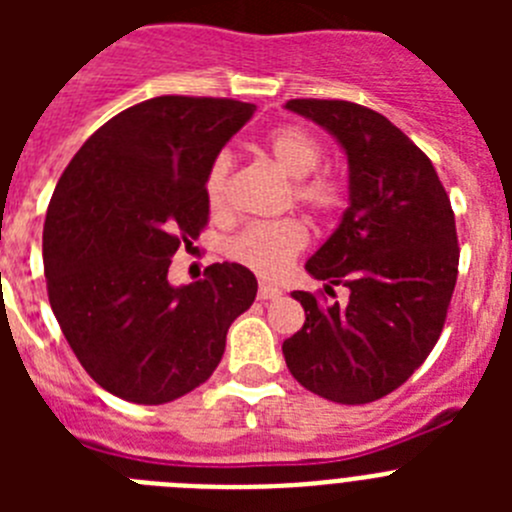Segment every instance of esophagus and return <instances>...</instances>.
I'll return each instance as SVG.
<instances>
[{
  "instance_id": "34e87169",
  "label": "esophagus",
  "mask_w": 512,
  "mask_h": 512,
  "mask_svg": "<svg viewBox=\"0 0 512 512\" xmlns=\"http://www.w3.org/2000/svg\"><path fill=\"white\" fill-rule=\"evenodd\" d=\"M279 295H282V292H279V287H274V284H259V300H277Z\"/></svg>"
}]
</instances>
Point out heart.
<instances>
[{
	"label": "heart",
	"instance_id": "b5f03b06",
	"mask_svg": "<svg viewBox=\"0 0 512 512\" xmlns=\"http://www.w3.org/2000/svg\"><path fill=\"white\" fill-rule=\"evenodd\" d=\"M271 156L279 169L295 182V200L310 207L318 215H328L343 202V187L330 174H315L323 161V146L312 133L297 125H284L266 138ZM230 171H233V156L228 151L217 153L212 158L205 176L207 205L215 212L225 210L228 205ZM307 230L295 217L271 220V223H253L233 235L228 241V256L238 264L248 266L261 277H274L297 253L305 248Z\"/></svg>",
	"mask_w": 512,
	"mask_h": 512
}]
</instances>
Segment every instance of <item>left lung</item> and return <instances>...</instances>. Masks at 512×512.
<instances>
[{
  "label": "left lung",
  "instance_id": "obj_1",
  "mask_svg": "<svg viewBox=\"0 0 512 512\" xmlns=\"http://www.w3.org/2000/svg\"><path fill=\"white\" fill-rule=\"evenodd\" d=\"M348 161V207L307 259L310 277L348 287V300L292 292L305 325L282 346L305 390L341 405L390 395L428 359L459 269L449 194L431 158L379 112L343 99H289Z\"/></svg>",
  "mask_w": 512,
  "mask_h": 512
}]
</instances>
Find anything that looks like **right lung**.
Returning a JSON list of instances; mask_svg holds the SVG:
<instances>
[{
	"label": "right lung",
	"instance_id": "1",
	"mask_svg": "<svg viewBox=\"0 0 512 512\" xmlns=\"http://www.w3.org/2000/svg\"><path fill=\"white\" fill-rule=\"evenodd\" d=\"M253 104L153 97L104 122L58 179L43 228L48 300L89 377L138 405H164L210 379L228 328L256 300L241 264L174 287L176 248L205 228L212 158Z\"/></svg>",
	"mask_w": 512,
	"mask_h": 512
}]
</instances>
